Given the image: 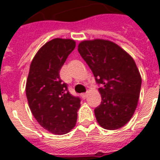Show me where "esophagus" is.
<instances>
[{
  "mask_svg": "<svg viewBox=\"0 0 160 160\" xmlns=\"http://www.w3.org/2000/svg\"><path fill=\"white\" fill-rule=\"evenodd\" d=\"M81 96H82L83 99H85V98H86L88 96V92L87 93H84V94H82V95H81Z\"/></svg>",
  "mask_w": 160,
  "mask_h": 160,
  "instance_id": "esophagus-1",
  "label": "esophagus"
}]
</instances>
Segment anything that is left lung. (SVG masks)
<instances>
[{
    "label": "left lung",
    "instance_id": "left-lung-1",
    "mask_svg": "<svg viewBox=\"0 0 160 160\" xmlns=\"http://www.w3.org/2000/svg\"><path fill=\"white\" fill-rule=\"evenodd\" d=\"M78 51L100 85L97 122L105 129L121 128L133 116L140 93L141 76L134 60L118 45L100 39L81 41Z\"/></svg>",
    "mask_w": 160,
    "mask_h": 160
}]
</instances>
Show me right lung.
Segmentation results:
<instances>
[{
    "instance_id": "1",
    "label": "right lung",
    "mask_w": 160,
    "mask_h": 160,
    "mask_svg": "<svg viewBox=\"0 0 160 160\" xmlns=\"http://www.w3.org/2000/svg\"><path fill=\"white\" fill-rule=\"evenodd\" d=\"M75 47L70 39L55 38L35 55L26 80V94L31 113L44 129L65 134L75 127L80 99L70 94L60 70Z\"/></svg>"
}]
</instances>
